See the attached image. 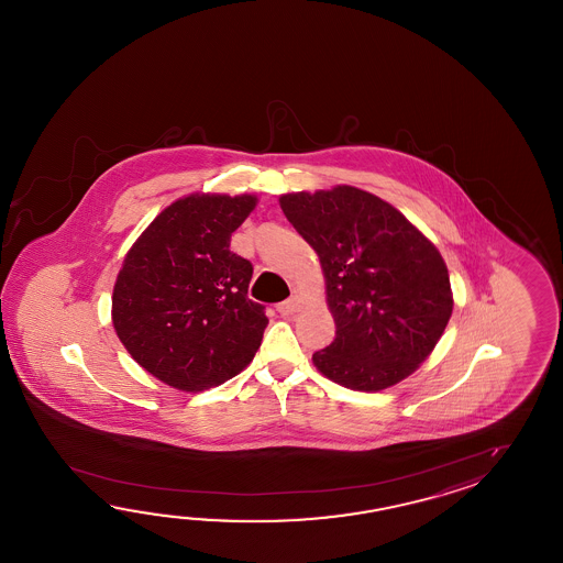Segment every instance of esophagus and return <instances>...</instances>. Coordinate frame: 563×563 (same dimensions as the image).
Segmentation results:
<instances>
[{"mask_svg": "<svg viewBox=\"0 0 563 563\" xmlns=\"http://www.w3.org/2000/svg\"><path fill=\"white\" fill-rule=\"evenodd\" d=\"M299 310V299L298 298H289L286 301H282V303H277V311L282 313V316H291V313H296Z\"/></svg>", "mask_w": 563, "mask_h": 563, "instance_id": "1", "label": "esophagus"}]
</instances>
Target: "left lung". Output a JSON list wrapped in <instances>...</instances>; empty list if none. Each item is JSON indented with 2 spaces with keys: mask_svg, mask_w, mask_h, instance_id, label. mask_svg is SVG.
Masks as SVG:
<instances>
[{
  "mask_svg": "<svg viewBox=\"0 0 563 563\" xmlns=\"http://www.w3.org/2000/svg\"><path fill=\"white\" fill-rule=\"evenodd\" d=\"M282 211L318 253L335 338L316 368L352 390H383L419 368L453 313L441 253L407 217L356 187L291 192Z\"/></svg>",
  "mask_w": 563,
  "mask_h": 563,
  "instance_id": "left-lung-1",
  "label": "left lung"
}]
</instances>
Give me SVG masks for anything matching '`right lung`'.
Masks as SVG:
<instances>
[{"instance_id": "add662e5", "label": "right lung", "mask_w": 563, "mask_h": 563, "mask_svg": "<svg viewBox=\"0 0 563 563\" xmlns=\"http://www.w3.org/2000/svg\"><path fill=\"white\" fill-rule=\"evenodd\" d=\"M255 197L191 195L132 245L112 294L120 342L144 371L199 393L240 374L262 346L265 306L247 298L250 260L229 250Z\"/></svg>"}]
</instances>
